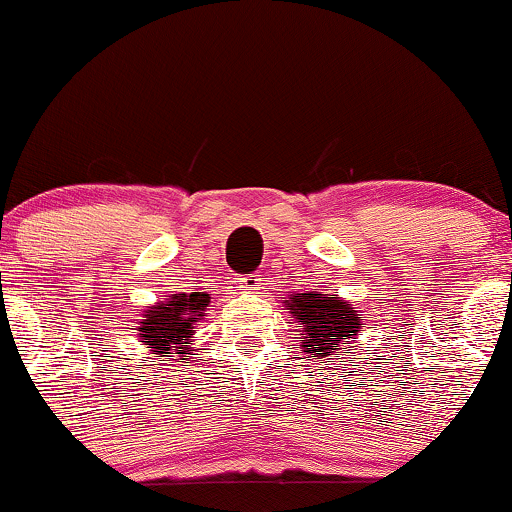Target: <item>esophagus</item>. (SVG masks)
Wrapping results in <instances>:
<instances>
[{
  "label": "esophagus",
  "mask_w": 512,
  "mask_h": 512,
  "mask_svg": "<svg viewBox=\"0 0 512 512\" xmlns=\"http://www.w3.org/2000/svg\"><path fill=\"white\" fill-rule=\"evenodd\" d=\"M263 284V277L258 275V272H251V275H244V277H237V289L247 291V293H256L261 289Z\"/></svg>",
  "instance_id": "esophagus-1"
}]
</instances>
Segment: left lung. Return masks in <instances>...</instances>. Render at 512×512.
<instances>
[{
	"label": "left lung",
	"instance_id": "1",
	"mask_svg": "<svg viewBox=\"0 0 512 512\" xmlns=\"http://www.w3.org/2000/svg\"><path fill=\"white\" fill-rule=\"evenodd\" d=\"M286 310L303 324V349L321 359L333 352H347L349 340L359 333L361 314L345 300L331 298L328 293L310 291L296 293L286 300Z\"/></svg>",
	"mask_w": 512,
	"mask_h": 512
}]
</instances>
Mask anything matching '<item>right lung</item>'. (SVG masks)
Returning a JSON list of instances; mask_svg holds the SVG:
<instances>
[{"mask_svg": "<svg viewBox=\"0 0 512 512\" xmlns=\"http://www.w3.org/2000/svg\"><path fill=\"white\" fill-rule=\"evenodd\" d=\"M209 293H172L163 303L149 307L139 321V340L149 352L184 354L191 352L195 321L205 317Z\"/></svg>", "mask_w": 512, "mask_h": 512, "instance_id": "obj_1", "label": "right lung"}]
</instances>
